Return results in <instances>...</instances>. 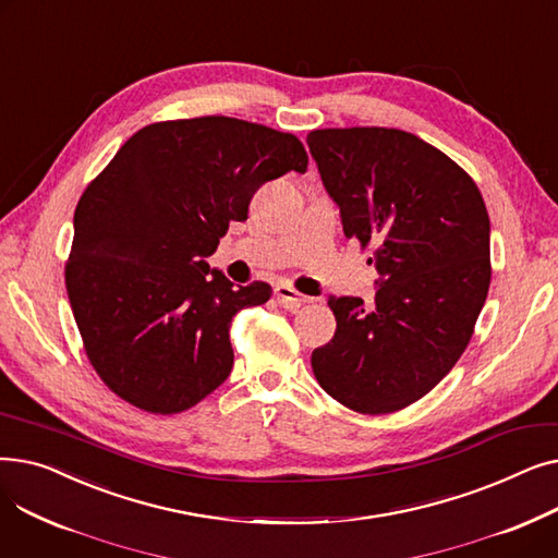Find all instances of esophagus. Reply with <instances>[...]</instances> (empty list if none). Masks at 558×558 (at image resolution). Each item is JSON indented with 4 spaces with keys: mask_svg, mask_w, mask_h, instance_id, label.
I'll list each match as a JSON object with an SVG mask.
<instances>
[{
    "mask_svg": "<svg viewBox=\"0 0 558 558\" xmlns=\"http://www.w3.org/2000/svg\"><path fill=\"white\" fill-rule=\"evenodd\" d=\"M274 294H276L278 303H280L284 310H289V312H296L301 305L310 303V299L303 296L301 291H296L291 284H278V287L274 289Z\"/></svg>",
    "mask_w": 558,
    "mask_h": 558,
    "instance_id": "esophagus-1",
    "label": "esophagus"
}]
</instances>
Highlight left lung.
<instances>
[{"mask_svg": "<svg viewBox=\"0 0 558 558\" xmlns=\"http://www.w3.org/2000/svg\"><path fill=\"white\" fill-rule=\"evenodd\" d=\"M348 240L375 248V305L330 296L337 330L312 353L328 396L391 414L429 393L463 355L490 284L484 198L452 158L398 129L307 135ZM373 262V259H368Z\"/></svg>", "mask_w": 558, "mask_h": 558, "instance_id": "8db88e82", "label": "left lung"}]
</instances>
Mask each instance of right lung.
<instances>
[{
    "instance_id": "obj_1",
    "label": "right lung",
    "mask_w": 558,
    "mask_h": 558,
    "mask_svg": "<svg viewBox=\"0 0 558 558\" xmlns=\"http://www.w3.org/2000/svg\"><path fill=\"white\" fill-rule=\"evenodd\" d=\"M291 169H307L296 135L208 114L140 129L85 187L65 287L85 355L114 396L171 416L223 385L230 320L271 287L234 289L205 257L248 217L259 185Z\"/></svg>"
}]
</instances>
